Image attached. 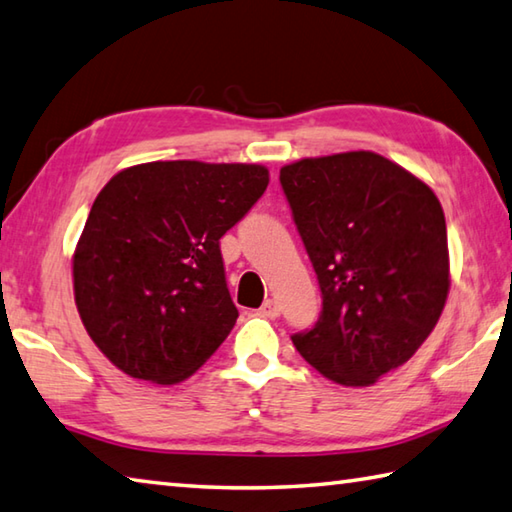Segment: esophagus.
Here are the masks:
<instances>
[{"label":"esophagus","mask_w":512,"mask_h":512,"mask_svg":"<svg viewBox=\"0 0 512 512\" xmlns=\"http://www.w3.org/2000/svg\"><path fill=\"white\" fill-rule=\"evenodd\" d=\"M258 314L265 316V318L281 316V303L274 301V298H267V301L263 303V307H260V310H258Z\"/></svg>","instance_id":"1"}]
</instances>
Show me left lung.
Returning a JSON list of instances; mask_svg holds the SVG:
<instances>
[{"label": "left lung", "mask_w": 512, "mask_h": 512, "mask_svg": "<svg viewBox=\"0 0 512 512\" xmlns=\"http://www.w3.org/2000/svg\"><path fill=\"white\" fill-rule=\"evenodd\" d=\"M281 187L323 298L292 343L330 381L372 385L419 350L446 305L441 202L372 151L298 160L281 169Z\"/></svg>", "instance_id": "1"}]
</instances>
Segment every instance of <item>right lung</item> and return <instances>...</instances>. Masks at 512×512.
Instances as JSON below:
<instances>
[{
	"label": "right lung",
	"mask_w": 512,
	"mask_h": 512,
	"mask_svg": "<svg viewBox=\"0 0 512 512\" xmlns=\"http://www.w3.org/2000/svg\"><path fill=\"white\" fill-rule=\"evenodd\" d=\"M260 165L147 162L106 182L73 256L86 332L133 379L173 385L234 327L220 238L265 194Z\"/></svg>",
	"instance_id": "obj_1"
}]
</instances>
